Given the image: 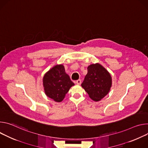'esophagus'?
Wrapping results in <instances>:
<instances>
[{"label":"esophagus","instance_id":"obj_1","mask_svg":"<svg viewBox=\"0 0 148 148\" xmlns=\"http://www.w3.org/2000/svg\"><path fill=\"white\" fill-rule=\"evenodd\" d=\"M76 83L77 84V85H80L81 84V80L80 79H78L76 81Z\"/></svg>","mask_w":148,"mask_h":148}]
</instances>
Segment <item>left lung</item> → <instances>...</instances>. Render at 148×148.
<instances>
[{
	"instance_id": "1",
	"label": "left lung",
	"mask_w": 148,
	"mask_h": 148,
	"mask_svg": "<svg viewBox=\"0 0 148 148\" xmlns=\"http://www.w3.org/2000/svg\"><path fill=\"white\" fill-rule=\"evenodd\" d=\"M94 101H101L109 93L112 86V77L99 63L88 67V73L81 85Z\"/></svg>"
}]
</instances>
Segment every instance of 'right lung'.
<instances>
[{
	"label": "right lung",
	"mask_w": 148,
	"mask_h": 148,
	"mask_svg": "<svg viewBox=\"0 0 148 148\" xmlns=\"http://www.w3.org/2000/svg\"><path fill=\"white\" fill-rule=\"evenodd\" d=\"M75 84L69 76L66 73L62 64H57L48 72L43 78V85L46 96L56 102H60Z\"/></svg>",
	"instance_id": "add662e5"
}]
</instances>
